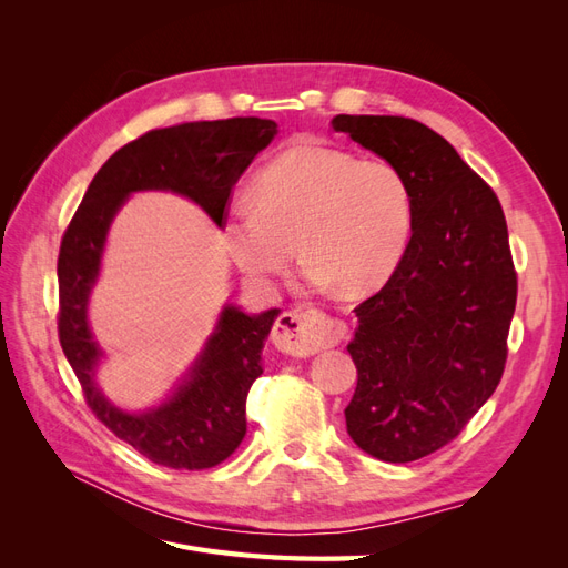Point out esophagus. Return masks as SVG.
<instances>
[{
    "label": "esophagus",
    "mask_w": 568,
    "mask_h": 568,
    "mask_svg": "<svg viewBox=\"0 0 568 568\" xmlns=\"http://www.w3.org/2000/svg\"><path fill=\"white\" fill-rule=\"evenodd\" d=\"M348 324L322 311H291L274 324V346L291 357H311L346 338Z\"/></svg>",
    "instance_id": "1"
}]
</instances>
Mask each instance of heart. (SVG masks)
I'll return each instance as SVG.
<instances>
[{
  "instance_id": "1",
  "label": "heart",
  "mask_w": 568,
  "mask_h": 568,
  "mask_svg": "<svg viewBox=\"0 0 568 568\" xmlns=\"http://www.w3.org/2000/svg\"><path fill=\"white\" fill-rule=\"evenodd\" d=\"M412 227L415 199L398 168L336 146L296 144L263 168L255 192L230 196L222 236L255 286L270 288L280 277L298 236L307 286L341 284L363 294L400 265Z\"/></svg>"
}]
</instances>
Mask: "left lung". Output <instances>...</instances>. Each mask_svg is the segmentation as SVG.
I'll return each mask as SVG.
<instances>
[{"mask_svg":"<svg viewBox=\"0 0 568 568\" xmlns=\"http://www.w3.org/2000/svg\"><path fill=\"white\" fill-rule=\"evenodd\" d=\"M332 128L398 168L415 199L400 265L355 307L346 407L357 448L415 462L448 445L503 379L517 307L507 222L493 189L417 120L336 115Z\"/></svg>","mask_w":568,"mask_h":568,"instance_id":"8db88e82","label":"left lung"}]
</instances>
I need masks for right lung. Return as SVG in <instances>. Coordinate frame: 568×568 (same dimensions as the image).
<instances>
[{"label":"right lung","mask_w":568,"mask_h":568,"mask_svg":"<svg viewBox=\"0 0 568 568\" xmlns=\"http://www.w3.org/2000/svg\"><path fill=\"white\" fill-rule=\"evenodd\" d=\"M277 134L265 118L199 120L151 130L118 149L99 168L68 225L59 251V341L84 400L120 440L170 469H211L246 436V395L263 374L261 353L280 311L246 315L227 303L211 338L173 395L146 412H125L99 390L101 348L88 322L106 234L134 192H173L192 199L217 227L232 186Z\"/></svg>","instance_id":"right-lung-1"}]
</instances>
